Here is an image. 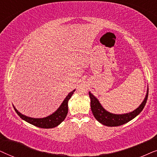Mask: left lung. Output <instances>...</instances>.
Returning a JSON list of instances; mask_svg holds the SVG:
<instances>
[{
  "label": "left lung",
  "instance_id": "1",
  "mask_svg": "<svg viewBox=\"0 0 157 157\" xmlns=\"http://www.w3.org/2000/svg\"><path fill=\"white\" fill-rule=\"evenodd\" d=\"M148 95H149V89L147 90V95L144 98V101L140 105L138 108H136L133 112L126 114H113L110 113L106 111L104 108L100 105L97 98L90 93H89L90 98V108L93 112V114L96 120L99 121L100 124L107 126H119L121 125H124L128 121L132 120L136 116H137L144 109V106L147 103L148 99Z\"/></svg>",
  "mask_w": 157,
  "mask_h": 157
}]
</instances>
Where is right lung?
I'll use <instances>...</instances> for the list:
<instances>
[{
  "instance_id": "add662e5",
  "label": "right lung",
  "mask_w": 157,
  "mask_h": 157,
  "mask_svg": "<svg viewBox=\"0 0 157 157\" xmlns=\"http://www.w3.org/2000/svg\"><path fill=\"white\" fill-rule=\"evenodd\" d=\"M75 90L71 92L68 94V95L67 96L65 99L63 101V103H62V105H60V107L58 108L57 111H55L53 114L50 115V116L46 117V118H30V117L26 116L24 115H22L21 113L18 111L16 109L15 107V111L17 113V114L20 116V118H21L23 120L26 121V122L29 123V124L33 125V126L39 127V128H54V127L57 126L58 125H59L64 120V118H66L67 115L68 113V101L70 99V98L72 97V94L74 93Z\"/></svg>"
}]
</instances>
